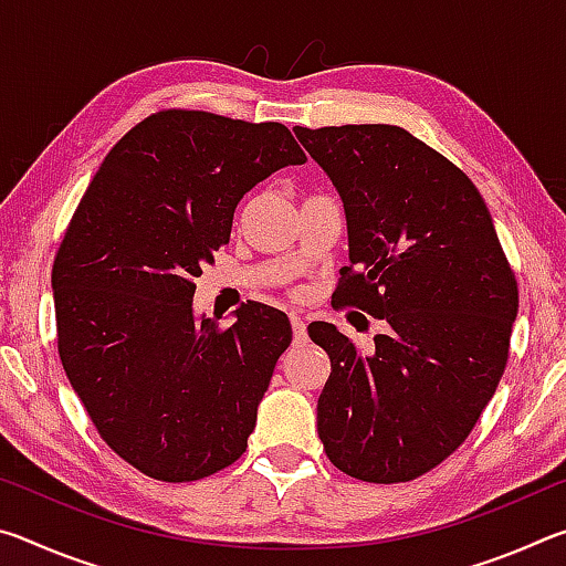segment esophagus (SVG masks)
Returning <instances> with one entry per match:
<instances>
[{
  "label": "esophagus",
  "instance_id": "esophagus-1",
  "mask_svg": "<svg viewBox=\"0 0 566 566\" xmlns=\"http://www.w3.org/2000/svg\"><path fill=\"white\" fill-rule=\"evenodd\" d=\"M292 332H294V342L306 339V322L302 314H292Z\"/></svg>",
  "mask_w": 566,
  "mask_h": 566
}]
</instances>
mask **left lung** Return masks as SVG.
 Wrapping results in <instances>:
<instances>
[{"label":"left lung","mask_w":566,"mask_h":566,"mask_svg":"<svg viewBox=\"0 0 566 566\" xmlns=\"http://www.w3.org/2000/svg\"><path fill=\"white\" fill-rule=\"evenodd\" d=\"M337 189L349 266L337 306L387 322L361 354L327 322L317 432L361 482L417 479L454 452L500 385L520 292L482 195L462 169L391 124L294 127Z\"/></svg>","instance_id":"8db88e82"}]
</instances>
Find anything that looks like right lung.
I'll list each match as a JSON object with an SVG mask.
<instances>
[{
	"instance_id": "obj_1",
	"label": "right lung",
	"mask_w": 566,
	"mask_h": 566,
	"mask_svg": "<svg viewBox=\"0 0 566 566\" xmlns=\"http://www.w3.org/2000/svg\"><path fill=\"white\" fill-rule=\"evenodd\" d=\"M304 161L280 122L167 109L124 134L76 207L52 270L62 367L104 442L151 479L244 454L292 324L249 302L222 329L195 314V280L247 191Z\"/></svg>"
}]
</instances>
